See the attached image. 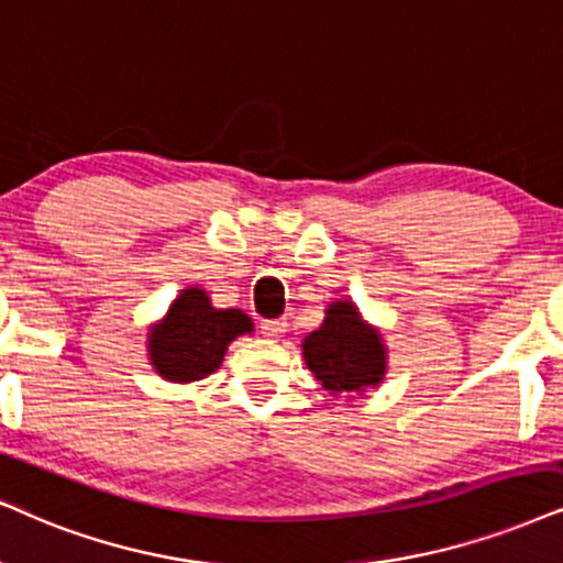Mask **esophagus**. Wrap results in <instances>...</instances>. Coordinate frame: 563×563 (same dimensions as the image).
Here are the masks:
<instances>
[{
  "mask_svg": "<svg viewBox=\"0 0 563 563\" xmlns=\"http://www.w3.org/2000/svg\"><path fill=\"white\" fill-rule=\"evenodd\" d=\"M286 327H288L286 319H265V322H262V334L269 340H277L286 334Z\"/></svg>",
  "mask_w": 563,
  "mask_h": 563,
  "instance_id": "esophagus-1",
  "label": "esophagus"
}]
</instances>
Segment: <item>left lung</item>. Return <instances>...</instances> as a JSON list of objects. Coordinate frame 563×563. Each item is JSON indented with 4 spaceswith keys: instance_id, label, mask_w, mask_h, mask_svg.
<instances>
[{
    "instance_id": "obj_1",
    "label": "left lung",
    "mask_w": 563,
    "mask_h": 563,
    "mask_svg": "<svg viewBox=\"0 0 563 563\" xmlns=\"http://www.w3.org/2000/svg\"><path fill=\"white\" fill-rule=\"evenodd\" d=\"M319 330L303 338V361L330 395H364L382 384L387 347L376 327L361 319L353 301H332Z\"/></svg>"
}]
</instances>
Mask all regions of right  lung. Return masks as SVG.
I'll return each instance as SVG.
<instances>
[{"label": "right lung", "mask_w": 563, "mask_h": 563, "mask_svg": "<svg viewBox=\"0 0 563 563\" xmlns=\"http://www.w3.org/2000/svg\"><path fill=\"white\" fill-rule=\"evenodd\" d=\"M254 330L241 309H216L202 288L181 290L166 317L151 327L147 355L163 379L199 382L223 364V355L239 334Z\"/></svg>", "instance_id": "right-lung-1"}]
</instances>
